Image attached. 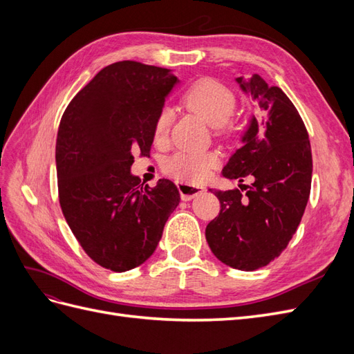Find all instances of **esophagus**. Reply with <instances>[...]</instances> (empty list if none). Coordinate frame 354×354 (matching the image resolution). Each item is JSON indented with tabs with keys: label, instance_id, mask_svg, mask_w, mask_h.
Segmentation results:
<instances>
[{
	"label": "esophagus",
	"instance_id": "obj_1",
	"mask_svg": "<svg viewBox=\"0 0 354 354\" xmlns=\"http://www.w3.org/2000/svg\"><path fill=\"white\" fill-rule=\"evenodd\" d=\"M177 187H178V192H180V196H181V199H183V201L194 199L195 196H198V195H201V194H203V192H205V187L183 183V181H181V183H178Z\"/></svg>",
	"mask_w": 354,
	"mask_h": 354
}]
</instances>
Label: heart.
<instances>
[{"label": "heart", "instance_id": "heart-1", "mask_svg": "<svg viewBox=\"0 0 354 354\" xmlns=\"http://www.w3.org/2000/svg\"><path fill=\"white\" fill-rule=\"evenodd\" d=\"M183 103L190 111L199 113L208 125L217 128L223 127L232 116L236 99L233 93L223 84L214 80H199L183 94ZM173 111L164 108L159 112L155 122V137L165 138L168 136ZM218 162V156L212 152H194L180 151L165 162V171L181 181L199 183L203 181L211 168Z\"/></svg>", "mask_w": 354, "mask_h": 354}]
</instances>
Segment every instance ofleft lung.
<instances>
[{"label":"left lung","instance_id":"8db88e82","mask_svg":"<svg viewBox=\"0 0 354 354\" xmlns=\"http://www.w3.org/2000/svg\"><path fill=\"white\" fill-rule=\"evenodd\" d=\"M236 82L255 102L257 116H251L242 147L223 176L239 181L252 176L254 183L241 185V190L209 189L221 209L205 236L221 263L251 272L279 257L292 239L308 201L313 162L304 122L288 95L257 73Z\"/></svg>","mask_w":354,"mask_h":354}]
</instances>
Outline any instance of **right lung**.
<instances>
[{
	"instance_id": "add662e5",
	"label": "right lung",
	"mask_w": 354,
	"mask_h": 354,
	"mask_svg": "<svg viewBox=\"0 0 354 354\" xmlns=\"http://www.w3.org/2000/svg\"><path fill=\"white\" fill-rule=\"evenodd\" d=\"M178 84L169 69L124 60L103 68L75 95L56 142L59 201L91 260L127 272L143 264L178 202L173 181L143 186L133 152L147 155L155 122Z\"/></svg>"
}]
</instances>
